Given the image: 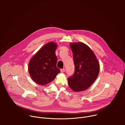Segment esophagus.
<instances>
[{
    "label": "esophagus",
    "mask_w": 125,
    "mask_h": 125,
    "mask_svg": "<svg viewBox=\"0 0 125 125\" xmlns=\"http://www.w3.org/2000/svg\"><path fill=\"white\" fill-rule=\"evenodd\" d=\"M60 71H61V73H64L65 71V69H64V68H63V69H61L60 70Z\"/></svg>",
    "instance_id": "esophagus-1"
}]
</instances>
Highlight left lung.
<instances>
[{
    "instance_id": "8db88e82",
    "label": "left lung",
    "mask_w": 125,
    "mask_h": 125,
    "mask_svg": "<svg viewBox=\"0 0 125 125\" xmlns=\"http://www.w3.org/2000/svg\"><path fill=\"white\" fill-rule=\"evenodd\" d=\"M73 54L75 72L68 79V84L76 92L86 90L96 79L99 64L94 52L83 42L70 44Z\"/></svg>"
}]
</instances>
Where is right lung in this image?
<instances>
[{"mask_svg":"<svg viewBox=\"0 0 125 125\" xmlns=\"http://www.w3.org/2000/svg\"><path fill=\"white\" fill-rule=\"evenodd\" d=\"M57 44L50 42L43 46L31 59L29 72L32 80L39 84L45 85L54 80L60 73L56 67L55 50Z\"/></svg>","mask_w":125,"mask_h":125,"instance_id":"add662e5","label":"right lung"}]
</instances>
